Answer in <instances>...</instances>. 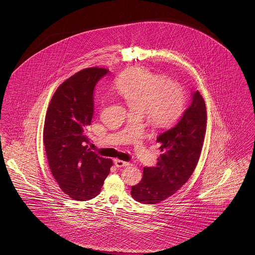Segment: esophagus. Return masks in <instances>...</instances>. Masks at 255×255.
<instances>
[{
  "instance_id": "1",
  "label": "esophagus",
  "mask_w": 255,
  "mask_h": 255,
  "mask_svg": "<svg viewBox=\"0 0 255 255\" xmlns=\"http://www.w3.org/2000/svg\"><path fill=\"white\" fill-rule=\"evenodd\" d=\"M115 164H116V166H118V167H126V166H128V165H130V162L129 161H124V160H122V159H115Z\"/></svg>"
}]
</instances>
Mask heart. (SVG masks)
<instances>
[{
  "label": "heart",
  "mask_w": 255,
  "mask_h": 255,
  "mask_svg": "<svg viewBox=\"0 0 255 255\" xmlns=\"http://www.w3.org/2000/svg\"><path fill=\"white\" fill-rule=\"evenodd\" d=\"M115 85L132 112H146L158 124L175 122L182 114V89L161 75L136 68L122 74Z\"/></svg>",
  "instance_id": "obj_1"
}]
</instances>
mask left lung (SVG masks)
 <instances>
[{"instance_id": "left-lung-1", "label": "left lung", "mask_w": 255, "mask_h": 255, "mask_svg": "<svg viewBox=\"0 0 255 255\" xmlns=\"http://www.w3.org/2000/svg\"><path fill=\"white\" fill-rule=\"evenodd\" d=\"M206 127V103L199 91L178 122L157 142L162 154L156 166L144 167L142 180L132 186L137 202L155 205L176 193L192 175L200 158Z\"/></svg>"}]
</instances>
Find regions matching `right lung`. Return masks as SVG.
I'll return each mask as SVG.
<instances>
[{"instance_id": "obj_1", "label": "right lung", "mask_w": 255, "mask_h": 255, "mask_svg": "<svg viewBox=\"0 0 255 255\" xmlns=\"http://www.w3.org/2000/svg\"><path fill=\"white\" fill-rule=\"evenodd\" d=\"M102 68L82 70L61 84L50 100L44 125V144L52 176L76 201L99 194L113 161L88 149L86 130L94 115V91L108 73Z\"/></svg>"}]
</instances>
